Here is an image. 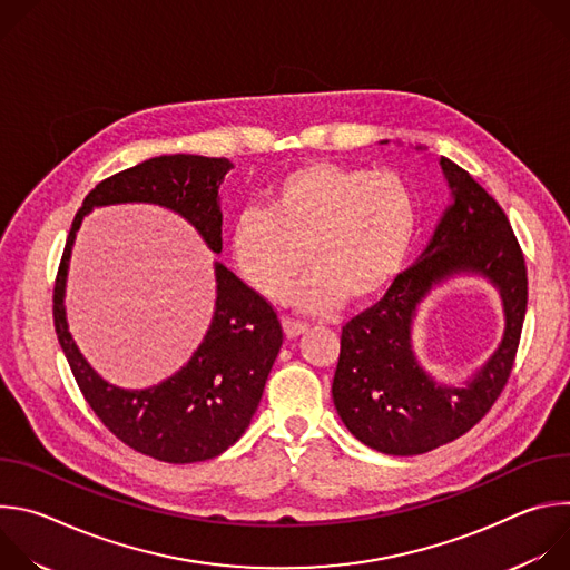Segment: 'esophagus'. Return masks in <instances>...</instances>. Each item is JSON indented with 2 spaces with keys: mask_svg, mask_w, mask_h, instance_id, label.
Masks as SVG:
<instances>
[{
  "mask_svg": "<svg viewBox=\"0 0 570 570\" xmlns=\"http://www.w3.org/2000/svg\"><path fill=\"white\" fill-rule=\"evenodd\" d=\"M282 327H284L286 338H297V336H302L308 330L304 322H295V320H288V317L282 320Z\"/></svg>",
  "mask_w": 570,
  "mask_h": 570,
  "instance_id": "1",
  "label": "esophagus"
}]
</instances>
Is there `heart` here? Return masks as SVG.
Here are the masks:
<instances>
[{"label": "heart", "mask_w": 570, "mask_h": 570, "mask_svg": "<svg viewBox=\"0 0 570 570\" xmlns=\"http://www.w3.org/2000/svg\"><path fill=\"white\" fill-rule=\"evenodd\" d=\"M417 220L415 194L399 174L317 159L271 187L266 212H240L227 246L236 273L273 302L291 293L306 262L311 275L293 299L327 313L345 297L367 302L399 277Z\"/></svg>", "instance_id": "1"}]
</instances>
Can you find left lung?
Wrapping results in <instances>:
<instances>
[{"label": "left lung", "mask_w": 570, "mask_h": 570, "mask_svg": "<svg viewBox=\"0 0 570 570\" xmlns=\"http://www.w3.org/2000/svg\"><path fill=\"white\" fill-rule=\"evenodd\" d=\"M387 144V141H381ZM453 203L422 257L341 336L334 405L350 433L387 455H420L471 431L501 396L523 330L528 271L501 205L455 161L440 159ZM490 278L504 299L500 350L462 389L435 382L412 352V320L430 288L453 274Z\"/></svg>", "instance_id": "obj_1"}]
</instances>
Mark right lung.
I'll use <instances>...</instances> for the list:
<instances>
[{
    "label": "right lung",
    "mask_w": 570,
    "mask_h": 570,
    "mask_svg": "<svg viewBox=\"0 0 570 570\" xmlns=\"http://www.w3.org/2000/svg\"><path fill=\"white\" fill-rule=\"evenodd\" d=\"M225 157L159 155L99 183L73 216L53 286V327L71 374L95 415L126 446L148 458L189 464L220 455L246 429L264 394L284 332L275 308L220 262L214 317L189 363L153 387L126 390L101 379L76 347L65 315V282L76 232L95 207L148 203L189 220L207 248L223 250L220 183Z\"/></svg>",
    "instance_id": "1"
}]
</instances>
